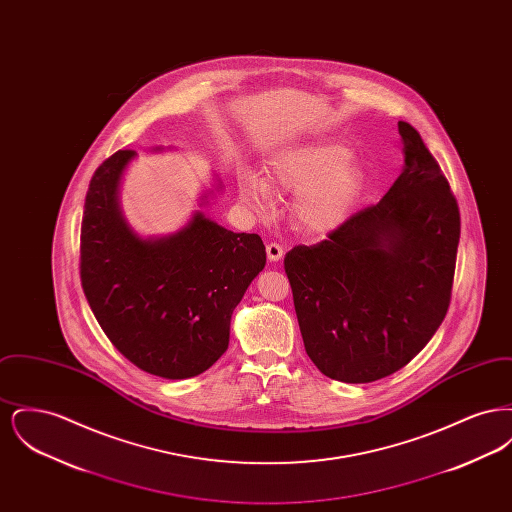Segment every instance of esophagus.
I'll use <instances>...</instances> for the list:
<instances>
[{
	"label": "esophagus",
	"mask_w": 512,
	"mask_h": 512,
	"mask_svg": "<svg viewBox=\"0 0 512 512\" xmlns=\"http://www.w3.org/2000/svg\"><path fill=\"white\" fill-rule=\"evenodd\" d=\"M282 255H284V247L280 244H268L267 245V257L270 263H276V261H280L282 259Z\"/></svg>",
	"instance_id": "34e87169"
}]
</instances>
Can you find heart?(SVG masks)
I'll use <instances>...</instances> for the list:
<instances>
[{
    "instance_id": "heart-1",
    "label": "heart",
    "mask_w": 512,
    "mask_h": 512,
    "mask_svg": "<svg viewBox=\"0 0 512 512\" xmlns=\"http://www.w3.org/2000/svg\"><path fill=\"white\" fill-rule=\"evenodd\" d=\"M268 178L282 192L295 195L293 217L309 234H330L347 222L365 186V172L341 142H315L276 153ZM240 194L257 209L272 207V188L259 172H240Z\"/></svg>"
}]
</instances>
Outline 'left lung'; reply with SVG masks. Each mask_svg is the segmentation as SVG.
<instances>
[{
  "label": "left lung",
  "mask_w": 512,
  "mask_h": 512,
  "mask_svg": "<svg viewBox=\"0 0 512 512\" xmlns=\"http://www.w3.org/2000/svg\"><path fill=\"white\" fill-rule=\"evenodd\" d=\"M397 126L405 165L388 194L284 259L305 351L324 376L345 384L407 365L451 301L459 205L420 134L409 122Z\"/></svg>",
  "instance_id": "left-lung-1"
}]
</instances>
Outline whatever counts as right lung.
Segmentation results:
<instances>
[{"label": "right lung", "instance_id": "right-lung-1", "mask_svg": "<svg viewBox=\"0 0 512 512\" xmlns=\"http://www.w3.org/2000/svg\"><path fill=\"white\" fill-rule=\"evenodd\" d=\"M134 157L132 149L117 151L90 180L80 232L82 290L130 363L167 380L192 378L228 349L230 318L265 268L267 251L257 234L226 230L201 211L171 236H138L119 203L122 174Z\"/></svg>", "mask_w": 512, "mask_h": 512}]
</instances>
